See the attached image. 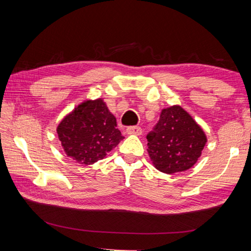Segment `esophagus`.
I'll list each match as a JSON object with an SVG mask.
<instances>
[{
    "label": "esophagus",
    "mask_w": 251,
    "mask_h": 251,
    "mask_svg": "<svg viewBox=\"0 0 251 251\" xmlns=\"http://www.w3.org/2000/svg\"><path fill=\"white\" fill-rule=\"evenodd\" d=\"M126 133L129 135H141L142 128L139 126H128L126 128Z\"/></svg>",
    "instance_id": "1"
}]
</instances>
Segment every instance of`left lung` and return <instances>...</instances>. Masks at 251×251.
I'll list each match as a JSON object with an SVG mask.
<instances>
[{"label": "left lung", "mask_w": 251, "mask_h": 251, "mask_svg": "<svg viewBox=\"0 0 251 251\" xmlns=\"http://www.w3.org/2000/svg\"><path fill=\"white\" fill-rule=\"evenodd\" d=\"M148 155L165 174L192 168L207 143L205 131L180 106L164 108L154 130L147 135Z\"/></svg>", "instance_id": "8db88e82"}]
</instances>
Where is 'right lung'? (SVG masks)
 Listing matches in <instances>:
<instances>
[{
    "label": "right lung",
    "mask_w": 251,
    "mask_h": 251,
    "mask_svg": "<svg viewBox=\"0 0 251 251\" xmlns=\"http://www.w3.org/2000/svg\"><path fill=\"white\" fill-rule=\"evenodd\" d=\"M56 130L66 156L84 165L103 159L124 138L115 116L101 99L87 100L76 106Z\"/></svg>",
    "instance_id": "obj_1"
}]
</instances>
